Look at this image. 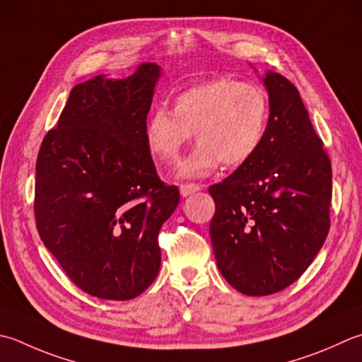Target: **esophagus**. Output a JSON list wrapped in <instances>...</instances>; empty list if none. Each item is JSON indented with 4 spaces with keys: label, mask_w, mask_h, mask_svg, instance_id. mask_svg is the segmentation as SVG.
<instances>
[{
    "label": "esophagus",
    "mask_w": 362,
    "mask_h": 362,
    "mask_svg": "<svg viewBox=\"0 0 362 362\" xmlns=\"http://www.w3.org/2000/svg\"><path fill=\"white\" fill-rule=\"evenodd\" d=\"M201 185H197V183H182L180 185V194L183 197H187L189 194H194L197 191H201Z\"/></svg>",
    "instance_id": "1"
}]
</instances>
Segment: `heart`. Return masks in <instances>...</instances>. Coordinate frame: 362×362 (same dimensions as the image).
Here are the masks:
<instances>
[{"mask_svg": "<svg viewBox=\"0 0 362 362\" xmlns=\"http://www.w3.org/2000/svg\"><path fill=\"white\" fill-rule=\"evenodd\" d=\"M270 120V102L257 84L216 78L182 90L174 108L158 106L147 116L148 151L163 161L179 158L194 132L199 141L179 165L182 177H204L218 166L240 168L259 152Z\"/></svg>", "mask_w": 362, "mask_h": 362, "instance_id": "1", "label": "heart"}]
</instances>
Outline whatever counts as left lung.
Segmentation results:
<instances>
[{
  "instance_id": "8db88e82",
  "label": "left lung",
  "mask_w": 362,
  "mask_h": 362,
  "mask_svg": "<svg viewBox=\"0 0 362 362\" xmlns=\"http://www.w3.org/2000/svg\"><path fill=\"white\" fill-rule=\"evenodd\" d=\"M270 120L259 152L211 185L210 240L223 278L240 293L281 292L313 264L329 230L331 161L300 92L287 78H262Z\"/></svg>"
}]
</instances>
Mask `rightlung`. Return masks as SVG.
<instances>
[{
  "instance_id": "1",
  "label": "right lung",
  "mask_w": 362,
  "mask_h": 362,
  "mask_svg": "<svg viewBox=\"0 0 362 362\" xmlns=\"http://www.w3.org/2000/svg\"><path fill=\"white\" fill-rule=\"evenodd\" d=\"M160 76V66L143 62L122 80L76 84L35 163L42 242L75 286L102 300H132L155 281L158 232L180 201L146 144Z\"/></svg>"
}]
</instances>
